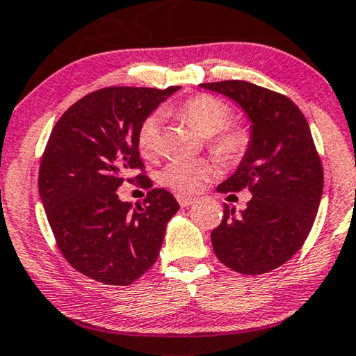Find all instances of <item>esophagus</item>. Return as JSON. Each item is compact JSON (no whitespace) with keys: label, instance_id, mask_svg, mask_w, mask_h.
Instances as JSON below:
<instances>
[{"label":"esophagus","instance_id":"obj_1","mask_svg":"<svg viewBox=\"0 0 356 356\" xmlns=\"http://www.w3.org/2000/svg\"><path fill=\"white\" fill-rule=\"evenodd\" d=\"M176 198H177V202H179V204L182 208H185V207H188V204H192L193 202H195V198L193 197H187V195H176Z\"/></svg>","mask_w":356,"mask_h":356}]
</instances>
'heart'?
<instances>
[{"mask_svg": "<svg viewBox=\"0 0 356 356\" xmlns=\"http://www.w3.org/2000/svg\"><path fill=\"white\" fill-rule=\"evenodd\" d=\"M176 116L188 122L204 138H211V149L219 156L235 159L242 156L248 147V134L243 129H226L230 122V108L211 95H197L174 111ZM161 142V118L152 114L138 129L137 143L145 158L153 156ZM218 176V166L207 159L197 161H171L158 174V180L174 192L197 193Z\"/></svg>", "mask_w": 356, "mask_h": 356, "instance_id": "obj_1", "label": "heart"}]
</instances>
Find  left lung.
Here are the masks:
<instances>
[{
    "instance_id": "left-lung-1",
    "label": "left lung",
    "mask_w": 356,
    "mask_h": 356,
    "mask_svg": "<svg viewBox=\"0 0 356 356\" xmlns=\"http://www.w3.org/2000/svg\"><path fill=\"white\" fill-rule=\"evenodd\" d=\"M238 104L250 142L238 168L218 192L252 193L240 214L224 207L211 232L218 259L240 274H264L289 261L313 227L323 195V164L312 130L292 99L245 80L200 83Z\"/></svg>"
}]
</instances>
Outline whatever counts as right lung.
Listing matches in <instances>:
<instances>
[{
	"label": "right lung",
	"mask_w": 356,
	"mask_h": 356,
	"mask_svg": "<svg viewBox=\"0 0 356 356\" xmlns=\"http://www.w3.org/2000/svg\"><path fill=\"white\" fill-rule=\"evenodd\" d=\"M180 87H108L59 118L44 148L38 192L58 248L74 269L109 285H129L156 261L177 200L153 188L143 203L116 190L143 169L137 135L145 119ZM138 180L147 185L143 174Z\"/></svg>",
	"instance_id": "right-lung-1"
}]
</instances>
